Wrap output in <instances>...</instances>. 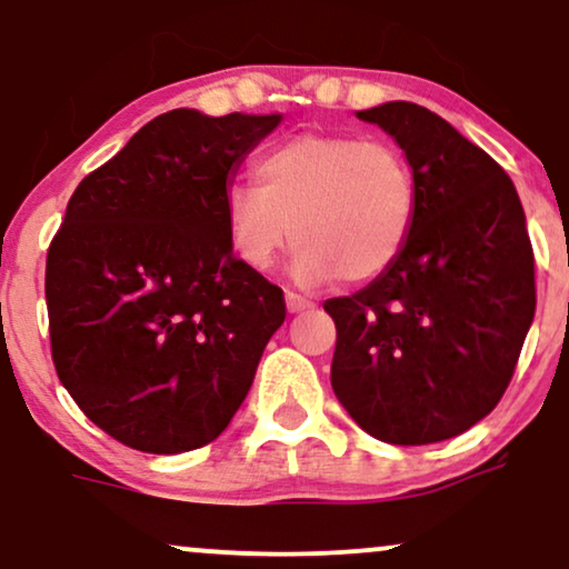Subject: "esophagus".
Segmentation results:
<instances>
[{"label":"esophagus","mask_w":569,"mask_h":569,"mask_svg":"<svg viewBox=\"0 0 569 569\" xmlns=\"http://www.w3.org/2000/svg\"><path fill=\"white\" fill-rule=\"evenodd\" d=\"M316 305L312 299L302 297V293L297 291H286V307H289V312H302V310H310V307Z\"/></svg>","instance_id":"obj_1"}]
</instances>
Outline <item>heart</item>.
I'll list each match as a JSON object with an SVG mask.
<instances>
[{"label":"heart","instance_id":"heart-1","mask_svg":"<svg viewBox=\"0 0 569 569\" xmlns=\"http://www.w3.org/2000/svg\"><path fill=\"white\" fill-rule=\"evenodd\" d=\"M253 187L224 198L234 257L267 272L283 248L299 246L293 272L305 280L369 283L407 248L420 184L401 147L356 133H299L267 149Z\"/></svg>","mask_w":569,"mask_h":569}]
</instances>
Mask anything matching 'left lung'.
<instances>
[{
	"label": "left lung",
	"mask_w": 569,
	"mask_h": 569,
	"mask_svg": "<svg viewBox=\"0 0 569 569\" xmlns=\"http://www.w3.org/2000/svg\"><path fill=\"white\" fill-rule=\"evenodd\" d=\"M407 152L420 184L398 262L335 318L331 388L375 439H452L498 407L535 316V253L513 181L443 117L409 101L358 112Z\"/></svg>",
	"instance_id": "obj_1"
}]
</instances>
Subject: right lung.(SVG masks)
I'll list each match as a JSON object with an SVG mask.
<instances>
[{"instance_id": "right-lung-1", "label": "right lung", "mask_w": 569, "mask_h": 569, "mask_svg": "<svg viewBox=\"0 0 569 569\" xmlns=\"http://www.w3.org/2000/svg\"><path fill=\"white\" fill-rule=\"evenodd\" d=\"M280 114L154 117L80 181L48 248L58 380L103 433L179 455L230 426L286 321L276 283L232 253L230 176Z\"/></svg>"}]
</instances>
